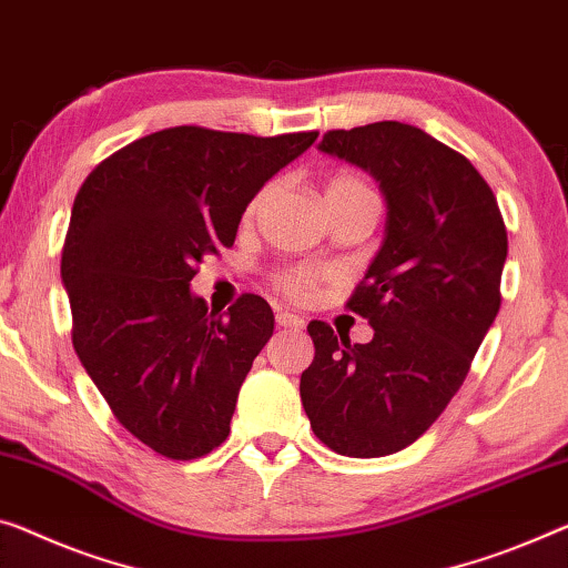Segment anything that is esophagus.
<instances>
[{
  "label": "esophagus",
  "mask_w": 568,
  "mask_h": 568,
  "mask_svg": "<svg viewBox=\"0 0 568 568\" xmlns=\"http://www.w3.org/2000/svg\"><path fill=\"white\" fill-rule=\"evenodd\" d=\"M276 325L278 327H292V329H302L304 320L296 317L292 312H276Z\"/></svg>",
  "instance_id": "1"
}]
</instances>
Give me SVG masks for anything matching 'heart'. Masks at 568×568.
<instances>
[{
    "label": "heart",
    "mask_w": 568,
    "mask_h": 568,
    "mask_svg": "<svg viewBox=\"0 0 568 568\" xmlns=\"http://www.w3.org/2000/svg\"><path fill=\"white\" fill-rule=\"evenodd\" d=\"M268 193H272V185L261 187L258 193L251 197V203L246 207V217H256L261 207H264ZM365 193H373L368 182H365L361 174L355 172H337L333 178L327 180L325 185V197H339V195H365ZM327 272H322V268H314V266H286V268H278L274 272L272 282L278 292H282L286 300L292 302H307L310 296L317 292V286L325 282Z\"/></svg>",
    "instance_id": "1"
}]
</instances>
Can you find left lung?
Here are the masks:
<instances>
[{
  "label": "left lung",
  "mask_w": 568,
  "mask_h": 568,
  "mask_svg": "<svg viewBox=\"0 0 568 568\" xmlns=\"http://www.w3.org/2000/svg\"><path fill=\"white\" fill-rule=\"evenodd\" d=\"M320 150L381 182L388 221L345 304L373 339L310 322L314 361L300 396L314 436L337 455L386 457L429 429L465 383L500 310L508 231L473 162L412 124L333 129Z\"/></svg>",
  "instance_id": "1"
}]
</instances>
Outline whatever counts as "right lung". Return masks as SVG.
<instances>
[{
	"mask_svg": "<svg viewBox=\"0 0 568 568\" xmlns=\"http://www.w3.org/2000/svg\"><path fill=\"white\" fill-rule=\"evenodd\" d=\"M314 139L172 126L121 146L78 190L60 258L75 355L116 422L156 455L205 457L231 432L274 312L256 294L207 312L190 282Z\"/></svg>",
	"mask_w": 568,
	"mask_h": 568,
	"instance_id": "right-lung-1",
	"label": "right lung"
}]
</instances>
